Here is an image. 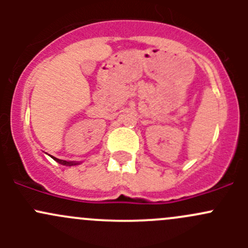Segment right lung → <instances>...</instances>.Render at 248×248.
<instances>
[{
    "label": "right lung",
    "instance_id": "obj_1",
    "mask_svg": "<svg viewBox=\"0 0 248 248\" xmlns=\"http://www.w3.org/2000/svg\"><path fill=\"white\" fill-rule=\"evenodd\" d=\"M52 158H54L55 161L60 162V163L66 164V166H74V164H77V163H73V162H68V161H62V159H57V158H55V157H52Z\"/></svg>",
    "mask_w": 248,
    "mask_h": 248
}]
</instances>
